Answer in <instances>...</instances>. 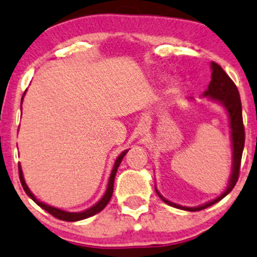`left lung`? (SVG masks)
<instances>
[{"mask_svg": "<svg viewBox=\"0 0 257 257\" xmlns=\"http://www.w3.org/2000/svg\"><path fill=\"white\" fill-rule=\"evenodd\" d=\"M211 69H213V73H211V81L209 83L208 89L204 91L203 95L209 96L210 99L216 100L226 107L227 112L229 116V124H231L232 131V145H233V166H232V175L229 179V184L227 190L217 197L216 199L211 200V202L206 203L204 205L196 206V208H187V206H182L175 203L169 202L164 197H162L156 188V192L159 196V198L167 203L168 205H172L174 208L182 209V210L188 211H198L203 210V209L208 208V206L215 204L219 200H221L223 197H226L231 191L233 190L235 184H237L238 178H239V170H240V162H241V155H243L244 143H245V131H244L243 124V116H241V102L239 91H238L237 87H235L234 82L229 78V76L223 71L222 67L219 64L211 63Z\"/></svg>", "mask_w": 257, "mask_h": 257, "instance_id": "1", "label": "left lung"}]
</instances>
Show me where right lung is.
I'll return each instance as SVG.
<instances>
[{"label":"right lung","mask_w":257,"mask_h":257,"mask_svg":"<svg viewBox=\"0 0 257 257\" xmlns=\"http://www.w3.org/2000/svg\"><path fill=\"white\" fill-rule=\"evenodd\" d=\"M22 102H23V98H22ZM126 152H128V150H125L124 152L120 153L119 157L116 159V162H114L113 169H112L110 180H108L107 190H106V193L104 194V197H102V198L100 199L95 205L91 206V208H89V209H87V210L82 211V213H67V211L61 210V209H58V208H54V206L44 204V203L40 202V200L36 199V197H35L34 194L30 192V190H29V187L25 184V180H24V176H23V172H22V168H20V164H19V166H18V167H19V179H20V182H22V186H23V188H24V191L26 192V194H28V196L30 197V198L34 200V202L36 203L37 205H40L41 208L44 209V210L48 211V213L51 214V215H53V216L57 217V219H59V220L69 221V222H72V221H79V220L87 219V217H90V216H93V215L98 214L99 211H101L102 209H104L105 206L107 205V203L110 202V199H111V197H112V193H113L114 176H116L117 169H118L120 162H122V159L125 156Z\"/></svg>","instance_id":"add662e5"}]
</instances>
